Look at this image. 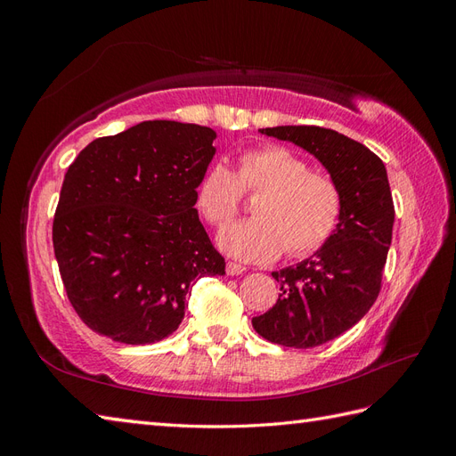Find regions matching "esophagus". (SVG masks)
<instances>
[{
	"label": "esophagus",
	"instance_id": "obj_1",
	"mask_svg": "<svg viewBox=\"0 0 456 456\" xmlns=\"http://www.w3.org/2000/svg\"><path fill=\"white\" fill-rule=\"evenodd\" d=\"M243 272H245V268L241 265H236V262H228V265H226V273L228 275H240Z\"/></svg>",
	"mask_w": 456,
	"mask_h": 456
}]
</instances>
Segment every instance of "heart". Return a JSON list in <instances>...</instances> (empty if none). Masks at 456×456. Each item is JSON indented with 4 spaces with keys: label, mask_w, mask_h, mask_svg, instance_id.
<instances>
[{
    "label": "heart",
    "mask_w": 456,
    "mask_h": 456,
    "mask_svg": "<svg viewBox=\"0 0 456 456\" xmlns=\"http://www.w3.org/2000/svg\"><path fill=\"white\" fill-rule=\"evenodd\" d=\"M241 191H260L251 220L226 226L218 233L220 249L245 262H270L283 249L306 256L333 236L342 191L333 176L310 171L297 151L280 144L245 150L232 173L223 161L207 169L196 188V207L209 224L223 226L236 216Z\"/></svg>",
    "instance_id": "1"
}]
</instances>
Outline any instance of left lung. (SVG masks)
I'll return each mask as SVG.
<instances>
[{
	"label": "left lung",
	"instance_id": "1",
	"mask_svg": "<svg viewBox=\"0 0 456 456\" xmlns=\"http://www.w3.org/2000/svg\"><path fill=\"white\" fill-rule=\"evenodd\" d=\"M262 134L306 150L335 178L342 213L330 240L312 256L272 272L280 298L253 317L260 337L289 348H314L340 337L375 305L392 243L394 201L379 156L333 129L280 126Z\"/></svg>",
	"mask_w": 456,
	"mask_h": 456
}]
</instances>
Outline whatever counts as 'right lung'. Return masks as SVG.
<instances>
[{"label":"right lung","instance_id":"1","mask_svg":"<svg viewBox=\"0 0 456 456\" xmlns=\"http://www.w3.org/2000/svg\"><path fill=\"white\" fill-rule=\"evenodd\" d=\"M216 133L142 121L102 136L68 167L53 247L74 310L123 344L158 342L181 325L191 283L223 275L196 209Z\"/></svg>","mask_w":456,"mask_h":456}]
</instances>
